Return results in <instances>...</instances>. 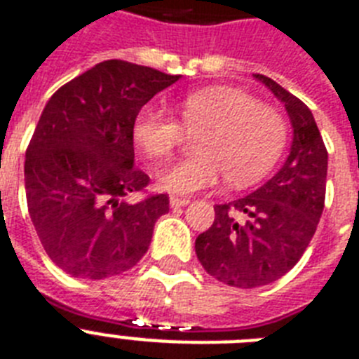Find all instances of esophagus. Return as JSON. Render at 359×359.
<instances>
[{
	"mask_svg": "<svg viewBox=\"0 0 359 359\" xmlns=\"http://www.w3.org/2000/svg\"><path fill=\"white\" fill-rule=\"evenodd\" d=\"M168 203H170V207H172V209H177V207L189 205V203H191V200H187V198L172 196V198H170V200H168Z\"/></svg>",
	"mask_w": 359,
	"mask_h": 359,
	"instance_id": "1",
	"label": "esophagus"
}]
</instances>
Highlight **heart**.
Listing matches in <instances>:
<instances>
[{"label": "heart", "mask_w": 359, "mask_h": 359, "mask_svg": "<svg viewBox=\"0 0 359 359\" xmlns=\"http://www.w3.org/2000/svg\"><path fill=\"white\" fill-rule=\"evenodd\" d=\"M177 115L185 132L200 135L194 143L196 158L159 174V189L176 196L215 187L226 177L235 187L253 185L273 167L286 144L283 115L229 86H211L185 95L177 104ZM181 127L165 109L148 104L132 123L133 143L144 158L159 163L182 143Z\"/></svg>", "instance_id": "1"}]
</instances>
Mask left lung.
Returning a JSON list of instances; mask_svg holds the SVG:
<instances>
[{
  "mask_svg": "<svg viewBox=\"0 0 359 359\" xmlns=\"http://www.w3.org/2000/svg\"><path fill=\"white\" fill-rule=\"evenodd\" d=\"M255 79L286 108L293 132L288 158L257 191L215 205L212 226L194 245L207 273L236 288L275 283L297 264L316 233L327 189L328 154L312 111L275 80Z\"/></svg>",
  "mask_w": 359,
  "mask_h": 359,
  "instance_id": "left-lung-1",
  "label": "left lung"
}]
</instances>
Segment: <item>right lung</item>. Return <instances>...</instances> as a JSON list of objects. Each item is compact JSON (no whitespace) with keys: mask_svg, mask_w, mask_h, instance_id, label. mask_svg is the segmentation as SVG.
Listing matches in <instances>:
<instances>
[{"mask_svg":"<svg viewBox=\"0 0 359 359\" xmlns=\"http://www.w3.org/2000/svg\"><path fill=\"white\" fill-rule=\"evenodd\" d=\"M180 79L106 60L47 100L25 154L27 205L46 253L71 277H114L148 251L168 196L128 201L150 182L133 167L132 123Z\"/></svg>","mask_w":359,"mask_h":359,"instance_id":"add662e5","label":"right lung"}]
</instances>
